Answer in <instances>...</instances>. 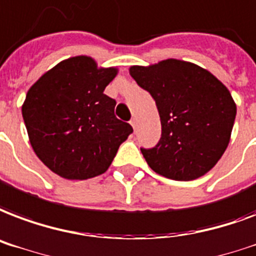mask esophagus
I'll list each match as a JSON object with an SVG mask.
<instances>
[{
  "instance_id": "34e87169",
  "label": "esophagus",
  "mask_w": 256,
  "mask_h": 256,
  "mask_svg": "<svg viewBox=\"0 0 256 256\" xmlns=\"http://www.w3.org/2000/svg\"><path fill=\"white\" fill-rule=\"evenodd\" d=\"M130 124L132 126V128H136V118H132V120H130Z\"/></svg>"
}]
</instances>
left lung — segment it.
I'll return each instance as SVG.
<instances>
[{"label":"left lung","mask_w":256,"mask_h":256,"mask_svg":"<svg viewBox=\"0 0 256 256\" xmlns=\"http://www.w3.org/2000/svg\"><path fill=\"white\" fill-rule=\"evenodd\" d=\"M136 84L156 100L161 138L141 152L157 174L190 181L210 172L226 152L236 116L228 88L196 64L168 58L130 67Z\"/></svg>","instance_id":"obj_1"}]
</instances>
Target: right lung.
Wrapping results in <instances>:
<instances>
[{
    "label": "right lung",
    "mask_w": 256,
    "mask_h": 256,
    "mask_svg": "<svg viewBox=\"0 0 256 256\" xmlns=\"http://www.w3.org/2000/svg\"><path fill=\"white\" fill-rule=\"evenodd\" d=\"M118 74L88 56L60 62L29 88L22 104L29 141L42 164L68 180L104 173L132 128L103 94Z\"/></svg>",
    "instance_id": "add662e5"
}]
</instances>
